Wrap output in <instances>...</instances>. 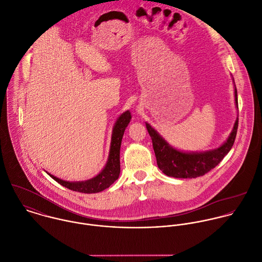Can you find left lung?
<instances>
[{
  "mask_svg": "<svg viewBox=\"0 0 262 262\" xmlns=\"http://www.w3.org/2000/svg\"><path fill=\"white\" fill-rule=\"evenodd\" d=\"M235 105L237 106V93L234 87ZM238 125V117L236 118L233 129L226 142L219 148L206 152H182L172 148L168 143L153 128L146 123L147 130L151 137L157 165L163 173L173 178H198L214 168L224 156L230 151Z\"/></svg>",
  "mask_w": 262,
  "mask_h": 262,
  "instance_id": "8db88e82",
  "label": "left lung"
}]
</instances>
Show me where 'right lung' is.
<instances>
[{"mask_svg":"<svg viewBox=\"0 0 262 262\" xmlns=\"http://www.w3.org/2000/svg\"><path fill=\"white\" fill-rule=\"evenodd\" d=\"M130 119H132L130 112L126 111L122 113L118 117L117 121L115 122L113 132H112V139H111V146H110L108 161L105 167L103 168V170L99 173L98 176L86 181L69 182V181L58 179L53 175H50V173H48V175L57 183L67 187L68 189L82 192V193H97L110 187V185H112L119 177L120 146H121V141H122L124 130L128 125Z\"/></svg>","mask_w":262,"mask_h":262,"instance_id":"1","label":"right lung"}]
</instances>
